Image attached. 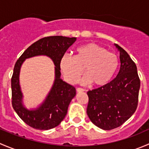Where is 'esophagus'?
I'll use <instances>...</instances> for the list:
<instances>
[{
  "mask_svg": "<svg viewBox=\"0 0 149 149\" xmlns=\"http://www.w3.org/2000/svg\"><path fill=\"white\" fill-rule=\"evenodd\" d=\"M76 91H77V92H83L85 90L82 88H76Z\"/></svg>",
  "mask_w": 149,
  "mask_h": 149,
  "instance_id": "obj_1",
  "label": "esophagus"
}]
</instances>
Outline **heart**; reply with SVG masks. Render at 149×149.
<instances>
[{
    "mask_svg": "<svg viewBox=\"0 0 149 149\" xmlns=\"http://www.w3.org/2000/svg\"><path fill=\"white\" fill-rule=\"evenodd\" d=\"M118 65V57L102 47L94 43H87L76 49L74 57L64 55L60 67L65 80L73 83L83 72L86 74L80 79L82 84L92 82L94 86L107 84L113 76Z\"/></svg>",
    "mask_w": 149,
    "mask_h": 149,
    "instance_id": "1",
    "label": "heart"
}]
</instances>
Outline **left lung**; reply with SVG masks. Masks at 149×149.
<instances>
[{"mask_svg": "<svg viewBox=\"0 0 149 149\" xmlns=\"http://www.w3.org/2000/svg\"><path fill=\"white\" fill-rule=\"evenodd\" d=\"M120 68L109 83L87 92L86 112L96 126L108 130L123 125L133 115L139 102L140 79L136 63L118 45Z\"/></svg>", "mask_w": 149, "mask_h": 149, "instance_id": "1", "label": "left lung"}]
</instances>
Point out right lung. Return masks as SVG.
<instances>
[{"instance_id":"1","label":"right lung","mask_w":149,"mask_h":149,"mask_svg":"<svg viewBox=\"0 0 149 149\" xmlns=\"http://www.w3.org/2000/svg\"><path fill=\"white\" fill-rule=\"evenodd\" d=\"M76 37L51 36L33 43L18 59L11 78L12 106L19 118L29 126L37 130H49L58 126L65 118L68 107L76 96V88L61 79L60 62L67 49L76 42ZM46 55L55 64V81L42 104L34 110L26 109L23 104V95L19 85L20 66L26 59Z\"/></svg>"}]
</instances>
